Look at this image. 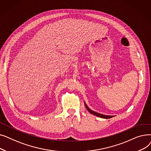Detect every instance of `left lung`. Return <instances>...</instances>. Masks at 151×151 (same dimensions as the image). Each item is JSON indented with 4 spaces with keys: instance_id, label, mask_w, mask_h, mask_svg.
Listing matches in <instances>:
<instances>
[{
    "instance_id": "8db88e82",
    "label": "left lung",
    "mask_w": 151,
    "mask_h": 151,
    "mask_svg": "<svg viewBox=\"0 0 151 151\" xmlns=\"http://www.w3.org/2000/svg\"><path fill=\"white\" fill-rule=\"evenodd\" d=\"M84 105L86 106V108H87V109H88V111L91 113L92 114L94 115V116H96L99 117H101V118H104V119H109V118H111L113 117H114V116H108V115H105V114H100V113H97L96 111H93L91 110L88 106H87V105L86 104V103L84 101Z\"/></svg>"
}]
</instances>
